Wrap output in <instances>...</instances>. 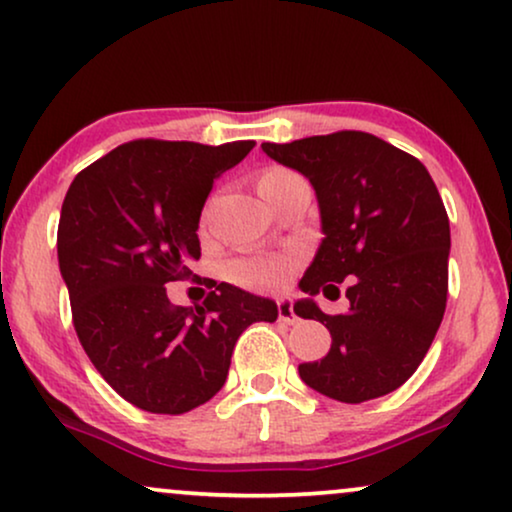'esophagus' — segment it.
I'll return each instance as SVG.
<instances>
[{
    "mask_svg": "<svg viewBox=\"0 0 512 512\" xmlns=\"http://www.w3.org/2000/svg\"><path fill=\"white\" fill-rule=\"evenodd\" d=\"M277 315H280V322L284 324H296L298 317L294 313V305H291V298L282 296L280 301H277Z\"/></svg>",
    "mask_w": 512,
    "mask_h": 512,
    "instance_id": "obj_1",
    "label": "esophagus"
}]
</instances>
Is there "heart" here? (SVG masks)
I'll list each match as a JSON object with an SVG mask.
<instances>
[{
    "label": "heart",
    "mask_w": 512,
    "mask_h": 512,
    "mask_svg": "<svg viewBox=\"0 0 512 512\" xmlns=\"http://www.w3.org/2000/svg\"><path fill=\"white\" fill-rule=\"evenodd\" d=\"M298 174L282 167H272L263 171L258 178V190L265 192L277 185L298 181ZM296 258L287 254H247L235 258L228 265V277L235 284L251 291H277L289 282L291 272L296 270Z\"/></svg>",
    "instance_id": "heart-1"
}]
</instances>
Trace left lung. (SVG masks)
<instances>
[{
  "instance_id": "1",
  "label": "left lung",
  "mask_w": 512,
  "mask_h": 512,
  "mask_svg": "<svg viewBox=\"0 0 512 512\" xmlns=\"http://www.w3.org/2000/svg\"><path fill=\"white\" fill-rule=\"evenodd\" d=\"M265 155L315 188L324 240L298 282L303 320L329 329L320 362L298 364L305 386L360 404L402 386L426 357L447 308L449 218L428 169L364 131L263 143ZM346 282L348 314L314 303Z\"/></svg>"
}]
</instances>
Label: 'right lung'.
Masks as SVG:
<instances>
[{
    "label": "right lung",
    "mask_w": 512,
    "mask_h": 512,
    "mask_svg": "<svg viewBox=\"0 0 512 512\" xmlns=\"http://www.w3.org/2000/svg\"><path fill=\"white\" fill-rule=\"evenodd\" d=\"M254 145L141 138L79 171L63 199L58 265L79 343L138 409L185 414L209 402L242 331L277 320L275 301L232 284L209 282L216 289L195 308L164 287L192 275L214 181Z\"/></svg>",
    "instance_id": "obj_1"
}]
</instances>
